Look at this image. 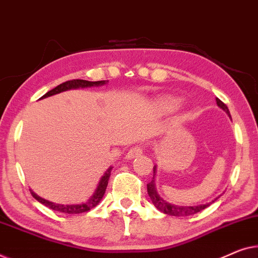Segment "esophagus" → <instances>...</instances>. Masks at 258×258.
<instances>
[{"label":"esophagus","mask_w":258,"mask_h":258,"mask_svg":"<svg viewBox=\"0 0 258 258\" xmlns=\"http://www.w3.org/2000/svg\"><path fill=\"white\" fill-rule=\"evenodd\" d=\"M143 154V147L140 146H136V147H132L131 150L128 151V153L126 154V158L128 159V160H132V159L139 157V155Z\"/></svg>","instance_id":"1"}]
</instances>
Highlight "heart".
<instances>
[{"label": "heart", "mask_w": 258, "mask_h": 258, "mask_svg": "<svg viewBox=\"0 0 258 258\" xmlns=\"http://www.w3.org/2000/svg\"><path fill=\"white\" fill-rule=\"evenodd\" d=\"M181 106V100L173 97L158 98L154 103V108L159 114L168 115L176 112Z\"/></svg>", "instance_id": "heart-1"}]
</instances>
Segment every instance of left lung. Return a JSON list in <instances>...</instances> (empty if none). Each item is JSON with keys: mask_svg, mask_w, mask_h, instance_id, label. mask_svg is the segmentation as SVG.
I'll use <instances>...</instances> for the list:
<instances>
[{"mask_svg": "<svg viewBox=\"0 0 258 258\" xmlns=\"http://www.w3.org/2000/svg\"><path fill=\"white\" fill-rule=\"evenodd\" d=\"M216 104L221 110H223L226 113L228 114V117L231 119L230 112L228 110L227 105L222 103L219 98H216ZM155 176H157V165L153 167V180L151 181L150 183H147V193L148 197L151 198V201L153 205L155 206V208L160 210L164 214H167V215H172V216H177V217H184V216H190L193 214H197L201 210L206 209L207 207L212 205L214 201H216L220 197H217L216 199H214L212 202L206 203V205H198V206H177V205H173V203H169L165 201L160 195L158 194L157 188H155Z\"/></svg>", "mask_w": 258, "mask_h": 258, "instance_id": "obj_1", "label": "left lung"}]
</instances>
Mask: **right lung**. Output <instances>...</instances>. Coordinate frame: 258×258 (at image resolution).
Here are the masks:
<instances>
[{
  "mask_svg": "<svg viewBox=\"0 0 258 258\" xmlns=\"http://www.w3.org/2000/svg\"><path fill=\"white\" fill-rule=\"evenodd\" d=\"M108 81H98V82H89V81H84V79H74V81H68L63 83V84H59L56 86L55 89H52L51 91L46 92L44 96L41 97V99H44V98L51 97L53 94L64 92V91H69V90H76V89H85V88H92V86H103L105 84H107ZM113 167L110 166L106 169V172L104 173V175L100 177L99 182H98V186L96 189H94L93 194L89 198L88 201L82 202V203H77V205H61V203H56V202H51L49 200H45L41 197H38L37 194L35 193L34 190L30 189V193L32 197H34L36 200L38 202H41L42 205H44L48 207V208L56 210V212L63 213V214H81V213H85L91 210L94 208L97 205H99V202L103 199L105 190H106L107 183H108V179H110L111 175V170Z\"/></svg>",
  "mask_w": 258,
  "mask_h": 258,
  "instance_id": "add662e5",
  "label": "right lung"
}]
</instances>
